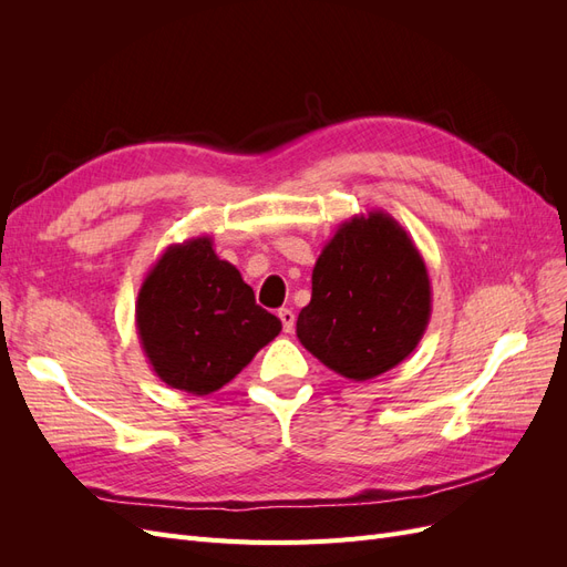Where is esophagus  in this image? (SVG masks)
I'll use <instances>...</instances> for the list:
<instances>
[{
	"mask_svg": "<svg viewBox=\"0 0 567 567\" xmlns=\"http://www.w3.org/2000/svg\"><path fill=\"white\" fill-rule=\"evenodd\" d=\"M279 319H281V323H284V331H286V333H293V326H296V315H293V310H288V307H281V310H279Z\"/></svg>",
	"mask_w": 567,
	"mask_h": 567,
	"instance_id": "esophagus-1",
	"label": "esophagus"
}]
</instances>
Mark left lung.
<instances>
[{"instance_id":"left-lung-1","label":"left lung","mask_w":567,"mask_h":567,"mask_svg":"<svg viewBox=\"0 0 567 567\" xmlns=\"http://www.w3.org/2000/svg\"><path fill=\"white\" fill-rule=\"evenodd\" d=\"M431 310L419 248L398 219L371 210L342 221L323 246L296 333L323 367L362 383L416 350Z\"/></svg>"}]
</instances>
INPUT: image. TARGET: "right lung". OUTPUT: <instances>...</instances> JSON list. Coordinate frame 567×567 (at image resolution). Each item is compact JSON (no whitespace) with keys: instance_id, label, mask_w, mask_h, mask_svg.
I'll return each instance as SVG.
<instances>
[{"instance_id":"right-lung-1","label":"right lung","mask_w":567,"mask_h":567,"mask_svg":"<svg viewBox=\"0 0 567 567\" xmlns=\"http://www.w3.org/2000/svg\"><path fill=\"white\" fill-rule=\"evenodd\" d=\"M281 321L255 302L210 236L169 246L136 298V333L158 379L188 394H210L279 336Z\"/></svg>"}]
</instances>
